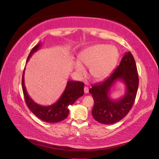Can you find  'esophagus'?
<instances>
[{
	"mask_svg": "<svg viewBox=\"0 0 159 159\" xmlns=\"http://www.w3.org/2000/svg\"><path fill=\"white\" fill-rule=\"evenodd\" d=\"M84 92H85V93H87L89 92V87H84Z\"/></svg>",
	"mask_w": 159,
	"mask_h": 159,
	"instance_id": "1",
	"label": "esophagus"
}]
</instances>
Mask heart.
Instances as JSON below:
<instances>
[{
	"label": "heart",
	"mask_w": 159,
	"mask_h": 159,
	"mask_svg": "<svg viewBox=\"0 0 159 159\" xmlns=\"http://www.w3.org/2000/svg\"><path fill=\"white\" fill-rule=\"evenodd\" d=\"M118 51L116 47L107 44H98L84 50L79 56L80 62L74 63V68L79 76L85 74L82 64L89 67V72L94 79H105L112 72L118 59Z\"/></svg>",
	"instance_id": "b5f03b06"
}]
</instances>
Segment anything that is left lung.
Here are the masks:
<instances>
[{"mask_svg":"<svg viewBox=\"0 0 159 159\" xmlns=\"http://www.w3.org/2000/svg\"><path fill=\"white\" fill-rule=\"evenodd\" d=\"M117 80L125 84L126 92L120 99L113 100L110 97V89ZM138 86L135 61L130 52H127L114 72L102 83L93 85L89 90L94 100L92 111L94 119L104 124H112L122 120L133 105Z\"/></svg>","mask_w":159,"mask_h":159,"instance_id":"1","label":"left lung"}]
</instances>
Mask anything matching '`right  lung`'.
<instances>
[{
    "mask_svg": "<svg viewBox=\"0 0 159 159\" xmlns=\"http://www.w3.org/2000/svg\"><path fill=\"white\" fill-rule=\"evenodd\" d=\"M40 46L41 43H38L33 47L29 53L26 62L31 58L33 54L39 50ZM25 70L22 74V86L26 104L29 109L35 116L46 122L56 123L65 120L69 113L68 106L72 105L79 98L83 95L84 83L80 81L69 80L61 96L57 102L49 106H42L35 102L26 92L25 85Z\"/></svg>",
    "mask_w": 159,
    "mask_h": 159,
    "instance_id": "add662e5",
    "label": "right lung"
}]
</instances>
